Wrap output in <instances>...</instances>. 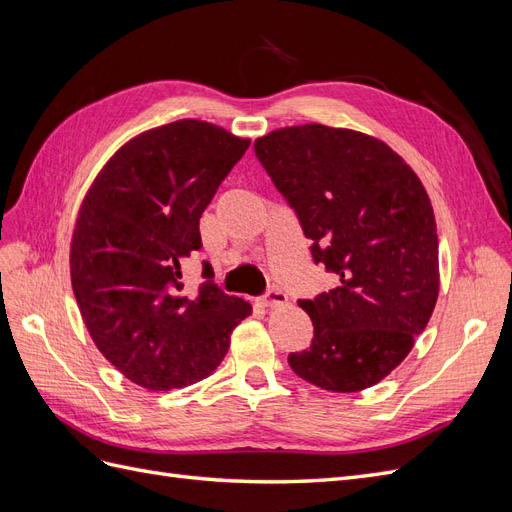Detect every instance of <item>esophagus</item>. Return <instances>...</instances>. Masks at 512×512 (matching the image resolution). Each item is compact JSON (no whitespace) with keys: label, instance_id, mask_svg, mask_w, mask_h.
<instances>
[{"label":"esophagus","instance_id":"esophagus-1","mask_svg":"<svg viewBox=\"0 0 512 512\" xmlns=\"http://www.w3.org/2000/svg\"><path fill=\"white\" fill-rule=\"evenodd\" d=\"M288 301V294L282 288H269L265 297H262V305L265 307H282Z\"/></svg>","mask_w":512,"mask_h":512}]
</instances>
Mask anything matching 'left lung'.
<instances>
[{"mask_svg":"<svg viewBox=\"0 0 512 512\" xmlns=\"http://www.w3.org/2000/svg\"><path fill=\"white\" fill-rule=\"evenodd\" d=\"M254 151L316 265L339 275L337 288L299 301L314 339L288 363L324 391L369 389L406 359L438 301V232L423 183L378 138L320 123L275 130Z\"/></svg>","mask_w":512,"mask_h":512,"instance_id":"1","label":"left lung"}]
</instances>
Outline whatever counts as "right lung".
I'll return each instance as SVG.
<instances>
[{"instance_id":"1","label":"right lung","mask_w":512,"mask_h":512,"mask_svg":"<svg viewBox=\"0 0 512 512\" xmlns=\"http://www.w3.org/2000/svg\"><path fill=\"white\" fill-rule=\"evenodd\" d=\"M250 147L220 126L181 119L147 130L104 164L83 200L70 277L85 327L123 376L170 391L211 376L252 305L207 282L181 292V265L203 247L198 222Z\"/></svg>"}]
</instances>
